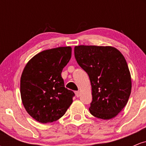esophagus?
<instances>
[{"label": "esophagus", "instance_id": "obj_1", "mask_svg": "<svg viewBox=\"0 0 146 146\" xmlns=\"http://www.w3.org/2000/svg\"><path fill=\"white\" fill-rule=\"evenodd\" d=\"M75 95H76V96L79 98V97L80 96V91H75Z\"/></svg>", "mask_w": 146, "mask_h": 146}]
</instances>
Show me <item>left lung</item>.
Here are the masks:
<instances>
[{"mask_svg": "<svg viewBox=\"0 0 146 146\" xmlns=\"http://www.w3.org/2000/svg\"><path fill=\"white\" fill-rule=\"evenodd\" d=\"M74 54L91 84L90 114L102 119L117 116L131 93V77L124 57L112 46L85 45L75 46Z\"/></svg>", "mask_w": 146, "mask_h": 146, "instance_id": "1", "label": "left lung"}]
</instances>
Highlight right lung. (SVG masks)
Returning <instances> with one entry per match:
<instances>
[{
	"instance_id": "obj_1",
	"label": "right lung",
	"mask_w": 146,
	"mask_h": 146,
	"mask_svg": "<svg viewBox=\"0 0 146 146\" xmlns=\"http://www.w3.org/2000/svg\"><path fill=\"white\" fill-rule=\"evenodd\" d=\"M71 58V47L45 50L28 62L21 78L25 110L42 123L56 121L73 102L74 92L64 87L61 73Z\"/></svg>"
}]
</instances>
